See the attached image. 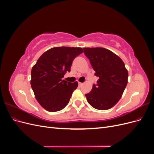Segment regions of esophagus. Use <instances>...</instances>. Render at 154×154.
I'll return each instance as SVG.
<instances>
[{
	"label": "esophagus",
	"instance_id": "34e87169",
	"mask_svg": "<svg viewBox=\"0 0 154 154\" xmlns=\"http://www.w3.org/2000/svg\"><path fill=\"white\" fill-rule=\"evenodd\" d=\"M83 83H81V82H78V85L80 87H82L83 85Z\"/></svg>",
	"mask_w": 154,
	"mask_h": 154
}]
</instances>
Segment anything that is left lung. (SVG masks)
I'll return each instance as SVG.
<instances>
[{"instance_id": "left-lung-1", "label": "left lung", "mask_w": 154, "mask_h": 154, "mask_svg": "<svg viewBox=\"0 0 154 154\" xmlns=\"http://www.w3.org/2000/svg\"><path fill=\"white\" fill-rule=\"evenodd\" d=\"M89 60L94 75L98 77L91 91L85 94L87 100L97 110H108L122 96L128 83V73L118 56L103 48H83Z\"/></svg>"}]
</instances>
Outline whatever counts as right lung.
Listing matches in <instances>:
<instances>
[{
	"label": "right lung",
	"instance_id": "right-lung-1",
	"mask_svg": "<svg viewBox=\"0 0 154 154\" xmlns=\"http://www.w3.org/2000/svg\"><path fill=\"white\" fill-rule=\"evenodd\" d=\"M83 52L80 48L57 47L48 50L31 70V85L36 100L49 112L61 110L69 103L78 82L62 80L74 59Z\"/></svg>",
	"mask_w": 154,
	"mask_h": 154
}]
</instances>
